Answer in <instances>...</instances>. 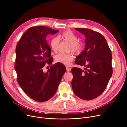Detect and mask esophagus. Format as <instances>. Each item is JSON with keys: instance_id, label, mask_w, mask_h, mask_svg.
<instances>
[{"instance_id": "34e87169", "label": "esophagus", "mask_w": 127, "mask_h": 127, "mask_svg": "<svg viewBox=\"0 0 127 127\" xmlns=\"http://www.w3.org/2000/svg\"><path fill=\"white\" fill-rule=\"evenodd\" d=\"M70 69H71L70 68H69L68 67H66V71H69L70 70Z\"/></svg>"}]
</instances>
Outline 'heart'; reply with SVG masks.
Wrapping results in <instances>:
<instances>
[{
  "mask_svg": "<svg viewBox=\"0 0 127 127\" xmlns=\"http://www.w3.org/2000/svg\"><path fill=\"white\" fill-rule=\"evenodd\" d=\"M59 39L70 44L68 48L69 51H71L75 54H79L80 52L82 49V45L78 41L77 36L69 30L65 31L58 37H55L51 39L50 45L51 50L53 52H57L59 49L60 45ZM55 60L57 63L68 66L74 60V56L71 53H59L55 56Z\"/></svg>",
  "mask_w": 127,
  "mask_h": 127,
  "instance_id": "heart-1",
  "label": "heart"
}]
</instances>
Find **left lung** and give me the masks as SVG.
<instances>
[{
  "mask_svg": "<svg viewBox=\"0 0 127 127\" xmlns=\"http://www.w3.org/2000/svg\"><path fill=\"white\" fill-rule=\"evenodd\" d=\"M84 34L85 47L76 60L84 70L73 67L71 86L75 95L86 100L94 99L105 90L113 73L112 53L105 38L99 32L76 28Z\"/></svg>",
  "mask_w": 127,
  "mask_h": 127,
  "instance_id": "left-lung-1",
  "label": "left lung"
}]
</instances>
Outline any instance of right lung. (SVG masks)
Here are the masks:
<instances>
[{"mask_svg": "<svg viewBox=\"0 0 127 127\" xmlns=\"http://www.w3.org/2000/svg\"><path fill=\"white\" fill-rule=\"evenodd\" d=\"M58 32L43 26L33 27L24 33L16 45L17 82L27 95L38 102L47 101L56 94L66 71L64 65L58 63L51 65L47 72L43 70L53 61L46 36Z\"/></svg>", "mask_w": 127, "mask_h": 127, "instance_id": "add662e5", "label": "right lung"}]
</instances>
